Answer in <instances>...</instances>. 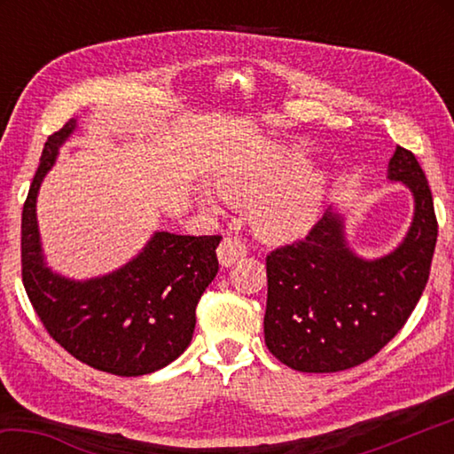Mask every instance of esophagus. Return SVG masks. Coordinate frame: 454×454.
Returning a JSON list of instances; mask_svg holds the SVG:
<instances>
[{"instance_id":"esophagus-1","label":"esophagus","mask_w":454,"mask_h":454,"mask_svg":"<svg viewBox=\"0 0 454 454\" xmlns=\"http://www.w3.org/2000/svg\"><path fill=\"white\" fill-rule=\"evenodd\" d=\"M246 254H248V248H246V244L236 236H226L218 246V260L220 264L226 268L236 264L238 260L244 258Z\"/></svg>"}]
</instances>
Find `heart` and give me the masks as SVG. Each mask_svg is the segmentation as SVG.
Wrapping results in <instances>:
<instances>
[{
    "mask_svg": "<svg viewBox=\"0 0 454 454\" xmlns=\"http://www.w3.org/2000/svg\"><path fill=\"white\" fill-rule=\"evenodd\" d=\"M301 166L302 160L282 145H264L220 166L214 184L230 206H254L252 222L264 240L286 242L312 228L326 192L325 174ZM202 204L216 208L210 194H202Z\"/></svg>",
    "mask_w": 454,
    "mask_h": 454,
    "instance_id": "1",
    "label": "heart"
}]
</instances>
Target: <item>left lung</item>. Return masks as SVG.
<instances>
[{
	"label": "left lung",
	"instance_id": "obj_1",
	"mask_svg": "<svg viewBox=\"0 0 454 454\" xmlns=\"http://www.w3.org/2000/svg\"><path fill=\"white\" fill-rule=\"evenodd\" d=\"M388 180L412 192L414 216L387 256L352 252L342 214L328 208L304 240L266 256L268 350L294 371L338 372L372 358L409 320L433 262V194L414 153L396 145Z\"/></svg>",
	"mask_w": 454,
	"mask_h": 454
}]
</instances>
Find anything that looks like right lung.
Instances as JSON below:
<instances>
[{"instance_id": "obj_1", "label": "right lung", "mask_w": 454, "mask_h": 454, "mask_svg": "<svg viewBox=\"0 0 454 454\" xmlns=\"http://www.w3.org/2000/svg\"><path fill=\"white\" fill-rule=\"evenodd\" d=\"M75 129L51 134L21 212V278L45 330L74 358L96 371L142 376L188 348L200 296L218 274L222 236L156 232L118 270L90 280L51 272L43 260L35 202L58 150Z\"/></svg>"}]
</instances>
